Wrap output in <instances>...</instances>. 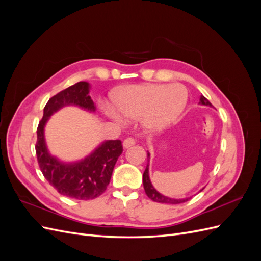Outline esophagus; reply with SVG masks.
I'll return each mask as SVG.
<instances>
[{
	"mask_svg": "<svg viewBox=\"0 0 261 261\" xmlns=\"http://www.w3.org/2000/svg\"><path fill=\"white\" fill-rule=\"evenodd\" d=\"M135 144H136V140L134 139V138H132V137H128V138L124 139V141H123V147H124L125 149H127V148L134 146Z\"/></svg>",
	"mask_w": 261,
	"mask_h": 261,
	"instance_id": "1",
	"label": "esophagus"
}]
</instances>
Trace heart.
Returning a JSON list of instances; mask_svg holds the SVG:
<instances>
[{"instance_id": "1", "label": "heart", "mask_w": 261, "mask_h": 261, "mask_svg": "<svg viewBox=\"0 0 261 261\" xmlns=\"http://www.w3.org/2000/svg\"><path fill=\"white\" fill-rule=\"evenodd\" d=\"M106 113L117 122L138 120L148 130L167 127L183 112L187 90L180 84L132 85L117 90Z\"/></svg>"}]
</instances>
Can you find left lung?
Listing matches in <instances>:
<instances>
[{
    "label": "left lung",
    "instance_id": "left-lung-1",
    "mask_svg": "<svg viewBox=\"0 0 261 261\" xmlns=\"http://www.w3.org/2000/svg\"><path fill=\"white\" fill-rule=\"evenodd\" d=\"M199 105L201 106H208V107H212V105L210 102L204 98L203 96H200V100H199ZM148 152V151H147ZM148 156V163H147V167L146 170L144 172V175H143V183H144V188H145V192L147 194V196L149 197L150 199L155 201V202H161V203H169V204H177V203H181V202H185L188 199H191L192 197H186V198H171V197L168 196H164L162 194H160L159 192L156 191V189L153 187V185L151 184V180H150V176H149V161H150V153H147ZM204 188V187H203ZM203 188L200 189V192L202 191Z\"/></svg>",
    "mask_w": 261,
    "mask_h": 261
}]
</instances>
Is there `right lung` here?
Masks as SVG:
<instances>
[{"mask_svg": "<svg viewBox=\"0 0 261 261\" xmlns=\"http://www.w3.org/2000/svg\"><path fill=\"white\" fill-rule=\"evenodd\" d=\"M89 91V83L80 82L55 94L45 105L37 129L36 153L43 176L61 195L78 200L94 199L105 193L123 152L121 140H105L84 159L64 162L49 152L44 127L50 117L64 107L74 106L89 113L96 112Z\"/></svg>", "mask_w": 261, "mask_h": 261, "instance_id": "obj_1", "label": "right lung"}]
</instances>
